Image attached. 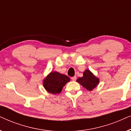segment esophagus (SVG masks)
<instances>
[{
	"mask_svg": "<svg viewBox=\"0 0 131 131\" xmlns=\"http://www.w3.org/2000/svg\"><path fill=\"white\" fill-rule=\"evenodd\" d=\"M76 79H77L76 76H73V77H72V78H71V80H72L73 81H75V80H76Z\"/></svg>",
	"mask_w": 131,
	"mask_h": 131,
	"instance_id": "34e87169",
	"label": "esophagus"
}]
</instances>
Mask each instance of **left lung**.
<instances>
[{"label": "left lung", "instance_id": "8db88e82", "mask_svg": "<svg viewBox=\"0 0 131 131\" xmlns=\"http://www.w3.org/2000/svg\"><path fill=\"white\" fill-rule=\"evenodd\" d=\"M77 82L88 90L92 91L97 86L99 83V79L96 78L89 70H86L84 71L83 76L77 79Z\"/></svg>", "mask_w": 131, "mask_h": 131}]
</instances>
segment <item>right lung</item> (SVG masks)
Instances as JSON below:
<instances>
[{
	"label": "right lung",
	"mask_w": 131,
	"mask_h": 131,
	"mask_svg": "<svg viewBox=\"0 0 131 131\" xmlns=\"http://www.w3.org/2000/svg\"><path fill=\"white\" fill-rule=\"evenodd\" d=\"M70 78L66 75L60 74L57 71L51 72L43 80V86L48 92L51 94H59Z\"/></svg>",
	"instance_id": "add662e5"
}]
</instances>
